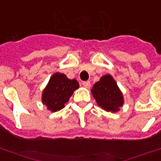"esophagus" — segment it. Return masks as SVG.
Returning a JSON list of instances; mask_svg holds the SVG:
<instances>
[{
    "mask_svg": "<svg viewBox=\"0 0 161 161\" xmlns=\"http://www.w3.org/2000/svg\"><path fill=\"white\" fill-rule=\"evenodd\" d=\"M82 85H83L84 87L87 88V89H89L90 87H91V83H90L89 81H85V82H83V83H82Z\"/></svg>",
    "mask_w": 161,
    "mask_h": 161,
    "instance_id": "obj_1",
    "label": "esophagus"
}]
</instances>
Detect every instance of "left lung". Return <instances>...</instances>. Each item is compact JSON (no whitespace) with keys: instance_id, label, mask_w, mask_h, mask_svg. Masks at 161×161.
Listing matches in <instances>:
<instances>
[{"instance_id":"8db88e82","label":"left lung","mask_w":161,"mask_h":161,"mask_svg":"<svg viewBox=\"0 0 161 161\" xmlns=\"http://www.w3.org/2000/svg\"><path fill=\"white\" fill-rule=\"evenodd\" d=\"M91 92L98 106L107 112H118L124 103L122 91L109 74L101 76L93 85Z\"/></svg>"}]
</instances>
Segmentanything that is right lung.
I'll list each match as a JSON object with an SVG mask.
<instances>
[{"mask_svg":"<svg viewBox=\"0 0 161 161\" xmlns=\"http://www.w3.org/2000/svg\"><path fill=\"white\" fill-rule=\"evenodd\" d=\"M78 88L79 84L76 79H69L66 75L56 72L42 92V103L51 112L60 111Z\"/></svg>","mask_w":161,"mask_h":161,"instance_id":"1","label":"right lung"}]
</instances>
